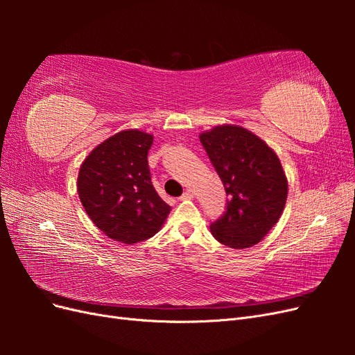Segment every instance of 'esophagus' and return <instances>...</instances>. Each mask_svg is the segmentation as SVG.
<instances>
[{
  "label": "esophagus",
  "mask_w": 355,
  "mask_h": 355,
  "mask_svg": "<svg viewBox=\"0 0 355 355\" xmlns=\"http://www.w3.org/2000/svg\"><path fill=\"white\" fill-rule=\"evenodd\" d=\"M192 198H194V194H192L191 191H187V192H184V194H182V197L179 200L185 201V200H192Z\"/></svg>",
  "instance_id": "1"
}]
</instances>
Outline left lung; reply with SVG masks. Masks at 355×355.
<instances>
[{
	"label": "left lung",
	"instance_id": "8db88e82",
	"mask_svg": "<svg viewBox=\"0 0 355 355\" xmlns=\"http://www.w3.org/2000/svg\"><path fill=\"white\" fill-rule=\"evenodd\" d=\"M227 191V211L210 225L213 237L232 249L259 243L280 219L287 200V178L280 158L259 136L235 124L200 135Z\"/></svg>",
	"mask_w": 355,
	"mask_h": 355
}]
</instances>
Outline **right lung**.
Masks as SVG:
<instances>
[{
	"label": "right lung",
	"mask_w": 355,
	"mask_h": 355,
	"mask_svg": "<svg viewBox=\"0 0 355 355\" xmlns=\"http://www.w3.org/2000/svg\"><path fill=\"white\" fill-rule=\"evenodd\" d=\"M154 136L130 128L99 144L83 161L77 189L85 213L110 239L135 244L155 235L170 213L151 182Z\"/></svg>",
	"instance_id": "1"
}]
</instances>
